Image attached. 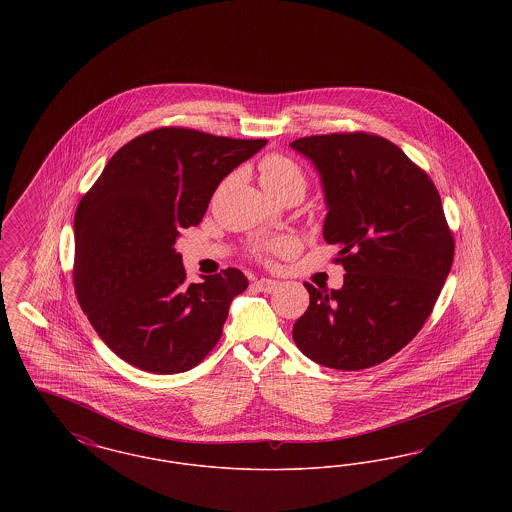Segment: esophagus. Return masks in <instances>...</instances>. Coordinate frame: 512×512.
<instances>
[{
	"label": "esophagus",
	"mask_w": 512,
	"mask_h": 512,
	"mask_svg": "<svg viewBox=\"0 0 512 512\" xmlns=\"http://www.w3.org/2000/svg\"><path fill=\"white\" fill-rule=\"evenodd\" d=\"M255 288L259 292L272 293L278 288V282L276 280H268V278H261V280L255 282Z\"/></svg>",
	"instance_id": "esophagus-1"
}]
</instances>
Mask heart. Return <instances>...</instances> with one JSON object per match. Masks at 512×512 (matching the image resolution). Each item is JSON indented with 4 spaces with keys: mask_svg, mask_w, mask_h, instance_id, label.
<instances>
[{
    "mask_svg": "<svg viewBox=\"0 0 512 512\" xmlns=\"http://www.w3.org/2000/svg\"><path fill=\"white\" fill-rule=\"evenodd\" d=\"M261 182L267 188L270 194L280 192L288 186H301L305 188V176L303 171L299 169L297 163H293L290 157L280 155V153H270L267 155L261 165ZM293 249L292 240L288 238H280V240H267L263 244L255 245L253 253L255 257H259L261 261H267L272 255L282 253V251H290Z\"/></svg>",
    "mask_w": 512,
    "mask_h": 512,
    "instance_id": "1",
    "label": "heart"
}]
</instances>
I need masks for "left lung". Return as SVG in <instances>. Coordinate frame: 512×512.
I'll return each mask as SVG.
<instances>
[{
  "instance_id": "8db88e82",
  "label": "left lung",
  "mask_w": 512,
  "mask_h": 512,
  "mask_svg": "<svg viewBox=\"0 0 512 512\" xmlns=\"http://www.w3.org/2000/svg\"><path fill=\"white\" fill-rule=\"evenodd\" d=\"M322 178L324 240L340 245L341 290H317L293 324L315 363L363 370L388 361L432 315L455 240L432 178L390 140L368 132L292 142Z\"/></svg>"
}]
</instances>
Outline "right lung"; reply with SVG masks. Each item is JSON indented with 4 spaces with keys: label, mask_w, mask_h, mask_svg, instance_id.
<instances>
[{
    "label": "right lung",
    "mask_w": 512,
    "mask_h": 512,
    "mask_svg": "<svg viewBox=\"0 0 512 512\" xmlns=\"http://www.w3.org/2000/svg\"><path fill=\"white\" fill-rule=\"evenodd\" d=\"M265 144L161 126L124 144L80 199L74 293L99 338L128 365L186 372L219 343L247 278L224 268L190 284L174 244L201 222L222 178Z\"/></svg>",
    "instance_id": "obj_1"
}]
</instances>
